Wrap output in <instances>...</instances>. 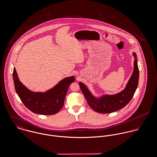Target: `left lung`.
I'll return each mask as SVG.
<instances>
[{
	"label": "left lung",
	"instance_id": "left-lung-1",
	"mask_svg": "<svg viewBox=\"0 0 157 157\" xmlns=\"http://www.w3.org/2000/svg\"><path fill=\"white\" fill-rule=\"evenodd\" d=\"M134 57V69L124 89L115 94H103L95 96L83 83L80 82L79 86L90 107L95 112L108 113L117 111L126 106L132 98L138 85L139 69L137 56L132 52Z\"/></svg>",
	"mask_w": 157,
	"mask_h": 157
}]
</instances>
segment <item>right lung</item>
Returning a JSON list of instances; mask_svg holds the SVG:
<instances>
[{"mask_svg":"<svg viewBox=\"0 0 157 157\" xmlns=\"http://www.w3.org/2000/svg\"><path fill=\"white\" fill-rule=\"evenodd\" d=\"M13 77L16 92L24 105L35 113L46 115L55 114L62 108L68 88L75 81L74 76L67 77L51 89L42 92L26 88L20 81L15 67Z\"/></svg>","mask_w":157,"mask_h":157,"instance_id":"obj_1","label":"right lung"}]
</instances>
